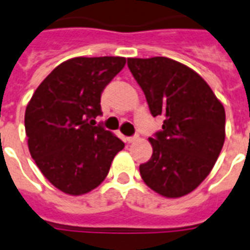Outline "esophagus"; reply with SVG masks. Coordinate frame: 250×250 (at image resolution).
Listing matches in <instances>:
<instances>
[{"label":"esophagus","instance_id":"34e87169","mask_svg":"<svg viewBox=\"0 0 250 250\" xmlns=\"http://www.w3.org/2000/svg\"><path fill=\"white\" fill-rule=\"evenodd\" d=\"M136 140H137V136L125 137V141H127V143H133V141H136Z\"/></svg>","mask_w":250,"mask_h":250}]
</instances>
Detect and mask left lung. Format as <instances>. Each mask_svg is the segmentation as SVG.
<instances>
[{"label": "left lung", "mask_w": 250, "mask_h": 250, "mask_svg": "<svg viewBox=\"0 0 250 250\" xmlns=\"http://www.w3.org/2000/svg\"><path fill=\"white\" fill-rule=\"evenodd\" d=\"M153 117L165 118L149 137L152 158L140 165L145 184L165 197L196 189L217 162L225 143L226 113L208 83L186 64L166 57L128 58Z\"/></svg>", "instance_id": "left-lung-1"}]
</instances>
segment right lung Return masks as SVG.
Here are the masks:
<instances>
[{
  "label": "right lung",
  "instance_id": "obj_1",
  "mask_svg": "<svg viewBox=\"0 0 250 250\" xmlns=\"http://www.w3.org/2000/svg\"><path fill=\"white\" fill-rule=\"evenodd\" d=\"M123 57H76L57 66L37 86L24 115L28 149L44 176L79 196L104 182L125 143L96 125L101 94L125 67Z\"/></svg>",
  "mask_w": 250,
  "mask_h": 250
}]
</instances>
